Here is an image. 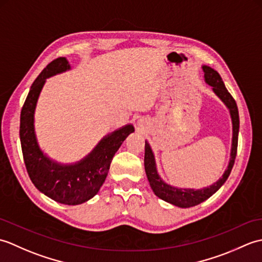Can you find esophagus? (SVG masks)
Returning a JSON list of instances; mask_svg holds the SVG:
<instances>
[{
    "label": "esophagus",
    "instance_id": "1",
    "mask_svg": "<svg viewBox=\"0 0 262 262\" xmlns=\"http://www.w3.org/2000/svg\"><path fill=\"white\" fill-rule=\"evenodd\" d=\"M137 124H138V125H140V126H141V125H142V120H141V119H140V120H138V122H137Z\"/></svg>",
    "mask_w": 262,
    "mask_h": 262
}]
</instances>
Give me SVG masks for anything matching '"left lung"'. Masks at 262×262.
Wrapping results in <instances>:
<instances>
[{
	"label": "left lung",
	"mask_w": 262,
	"mask_h": 262,
	"mask_svg": "<svg viewBox=\"0 0 262 262\" xmlns=\"http://www.w3.org/2000/svg\"><path fill=\"white\" fill-rule=\"evenodd\" d=\"M204 72V80L206 84L211 86V90L216 94L222 102L225 104V107L229 109V113L232 120V145H231V154L229 164H227L224 173L222 174L219 180L214 182L213 185L208 187H204L200 189L193 188H180L169 185L166 183L158 172L157 161H155V155L153 149L149 145V143L145 141V158H144V166H145V172L147 176V180L149 182L153 192L155 196H158L164 202L177 206L181 208H189L192 206H196L200 203L205 202L210 196L219 190V189L224 185L225 181L229 178L233 165H234V160L236 157L237 149V136H238V127H240V119H238V110L235 100L232 98L230 92L226 90L223 80L217 72L211 69L210 66L203 65Z\"/></svg>",
	"instance_id": "8db88e82"
}]
</instances>
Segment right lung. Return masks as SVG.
<instances>
[{
  "mask_svg": "<svg viewBox=\"0 0 262 262\" xmlns=\"http://www.w3.org/2000/svg\"><path fill=\"white\" fill-rule=\"evenodd\" d=\"M72 68L66 57L49 63L35 82L21 110L20 141L25 164L33 185L39 191L64 205H80L99 192L108 176L110 163L127 136L135 132L127 124L109 133L92 151L80 161L60 163L49 158L39 146L35 130V111L46 80Z\"/></svg>",
  "mask_w": 262,
  "mask_h": 262,
  "instance_id": "1",
  "label": "right lung"
}]
</instances>
